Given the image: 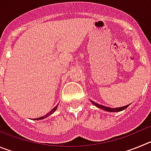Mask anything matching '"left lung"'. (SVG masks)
<instances>
[{"label":"left lung","mask_w":151,"mask_h":151,"mask_svg":"<svg viewBox=\"0 0 151 151\" xmlns=\"http://www.w3.org/2000/svg\"><path fill=\"white\" fill-rule=\"evenodd\" d=\"M91 102L92 104L94 105V106H97V107L101 108V109H102V110H106V111H108V112H119V111H122V110H125V109H126V108L129 106V105H126V106H122V107L110 108V107H108V106H103V105L98 104H97V103L94 102V101H91Z\"/></svg>","instance_id":"1"}]
</instances>
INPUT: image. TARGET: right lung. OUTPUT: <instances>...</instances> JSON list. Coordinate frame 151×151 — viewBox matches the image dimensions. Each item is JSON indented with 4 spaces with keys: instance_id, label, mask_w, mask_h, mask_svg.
Segmentation results:
<instances>
[{
    "instance_id": "obj_1",
    "label": "right lung",
    "mask_w": 151,
    "mask_h": 151,
    "mask_svg": "<svg viewBox=\"0 0 151 151\" xmlns=\"http://www.w3.org/2000/svg\"><path fill=\"white\" fill-rule=\"evenodd\" d=\"M58 105H59V104H57V106H55V107H54V108H53V109H52V110H50V111L48 113H47V114H46V115H45V116H43L40 117V118L34 119H35V120H39V119H45V118H46V117L49 116H50V115H51L52 113H54V112L56 111V110H57V106H58Z\"/></svg>"
}]
</instances>
